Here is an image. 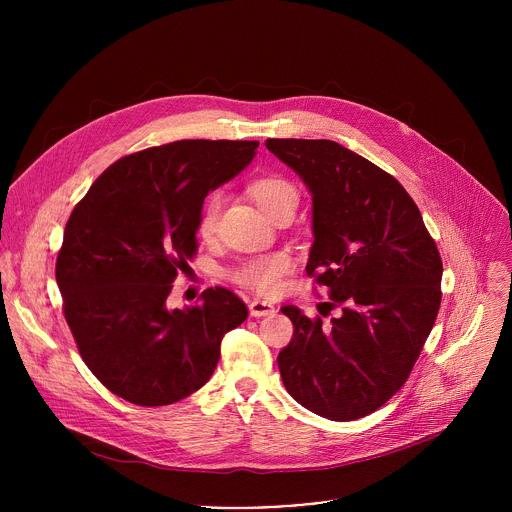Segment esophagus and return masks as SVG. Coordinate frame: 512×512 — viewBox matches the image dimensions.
<instances>
[{"label": "esophagus", "mask_w": 512, "mask_h": 512, "mask_svg": "<svg viewBox=\"0 0 512 512\" xmlns=\"http://www.w3.org/2000/svg\"><path fill=\"white\" fill-rule=\"evenodd\" d=\"M275 312V308L269 302H261V300H253L249 304V314L253 318H261V316H271Z\"/></svg>", "instance_id": "34e87169"}]
</instances>
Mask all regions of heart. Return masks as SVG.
I'll return each instance as SVG.
<instances>
[{"label": "heart", "instance_id": "obj_1", "mask_svg": "<svg viewBox=\"0 0 512 512\" xmlns=\"http://www.w3.org/2000/svg\"><path fill=\"white\" fill-rule=\"evenodd\" d=\"M249 194L253 200L261 206L263 212H267L271 218L291 200H298V190L294 184L279 178V176H265L249 186ZM223 194L221 192H212L200 212H198V221H196V233L202 239H212L218 227V218H221L223 210ZM294 267V257H291L287 251H273L267 255L251 257L237 265L231 271L233 281H237L241 287L251 289L253 294L271 298L279 294V289L283 287V277Z\"/></svg>", "mask_w": 512, "mask_h": 512}]
</instances>
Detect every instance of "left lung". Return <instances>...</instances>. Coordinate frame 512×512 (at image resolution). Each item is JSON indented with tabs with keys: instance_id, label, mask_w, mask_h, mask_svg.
<instances>
[{
	"instance_id": "obj_1",
	"label": "left lung",
	"mask_w": 512,
	"mask_h": 512,
	"mask_svg": "<svg viewBox=\"0 0 512 512\" xmlns=\"http://www.w3.org/2000/svg\"><path fill=\"white\" fill-rule=\"evenodd\" d=\"M312 192L306 271L328 289L330 326L296 306L277 364L287 393L332 421L377 411L407 381L442 304V257L407 190L330 139H267Z\"/></svg>"
}]
</instances>
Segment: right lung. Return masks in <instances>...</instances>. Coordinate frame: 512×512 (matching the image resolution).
Returning a JSON list of instances; mask_svg holds the SVG:
<instances>
[{
  "mask_svg": "<svg viewBox=\"0 0 512 512\" xmlns=\"http://www.w3.org/2000/svg\"><path fill=\"white\" fill-rule=\"evenodd\" d=\"M259 141L182 139L109 166L70 212L56 259L62 310L91 373L117 397L172 405L198 391L223 336L247 320L225 287L170 310L178 271L196 255L206 194L245 170Z\"/></svg>",
  "mask_w": 512,
  "mask_h": 512,
  "instance_id": "1",
  "label": "right lung"
}]
</instances>
